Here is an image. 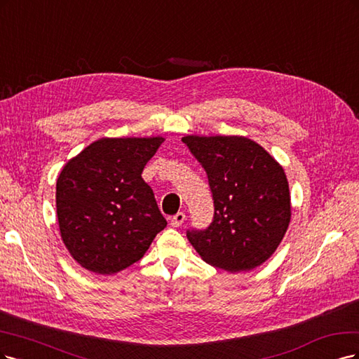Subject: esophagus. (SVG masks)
I'll return each instance as SVG.
<instances>
[{
    "label": "esophagus",
    "instance_id": "34e87169",
    "mask_svg": "<svg viewBox=\"0 0 359 359\" xmlns=\"http://www.w3.org/2000/svg\"><path fill=\"white\" fill-rule=\"evenodd\" d=\"M184 219H187V215H184L183 212H179L170 219V224H171V226L177 228V226H182V224L184 222Z\"/></svg>",
    "mask_w": 359,
    "mask_h": 359
}]
</instances>
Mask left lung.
<instances>
[{"mask_svg": "<svg viewBox=\"0 0 359 359\" xmlns=\"http://www.w3.org/2000/svg\"><path fill=\"white\" fill-rule=\"evenodd\" d=\"M204 168L215 215L205 229H188L200 257L225 271H249L267 261L291 221V195L280 164L238 135L182 138Z\"/></svg>", "mask_w": 359, "mask_h": 359, "instance_id": "left-lung-1", "label": "left lung"}]
</instances>
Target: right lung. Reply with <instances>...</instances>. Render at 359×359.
<instances>
[{
	"mask_svg": "<svg viewBox=\"0 0 359 359\" xmlns=\"http://www.w3.org/2000/svg\"><path fill=\"white\" fill-rule=\"evenodd\" d=\"M163 137L101 138L62 168L56 213L64 245L83 269L114 274L142 259L167 226L143 180Z\"/></svg>",
	"mask_w": 359,
	"mask_h": 359,
	"instance_id": "1",
	"label": "right lung"
}]
</instances>
